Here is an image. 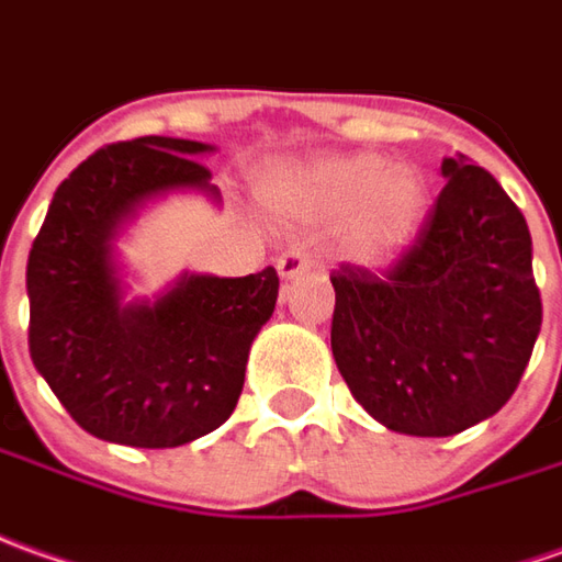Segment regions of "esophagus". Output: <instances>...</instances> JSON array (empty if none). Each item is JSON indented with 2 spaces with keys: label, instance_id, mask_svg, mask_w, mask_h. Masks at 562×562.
<instances>
[{
  "label": "esophagus",
  "instance_id": "34e87169",
  "mask_svg": "<svg viewBox=\"0 0 562 562\" xmlns=\"http://www.w3.org/2000/svg\"><path fill=\"white\" fill-rule=\"evenodd\" d=\"M313 267L311 261V251L304 249V246H292V249H285L277 258V270H280L285 280H292V277H301V273H307Z\"/></svg>",
  "mask_w": 562,
  "mask_h": 562
}]
</instances>
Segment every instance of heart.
<instances>
[{"label":"heart","instance_id":"heart-1","mask_svg":"<svg viewBox=\"0 0 562 562\" xmlns=\"http://www.w3.org/2000/svg\"><path fill=\"white\" fill-rule=\"evenodd\" d=\"M273 202L313 224L347 217V249L362 261H381L406 246L425 215V178L409 166L362 153L292 171L273 187Z\"/></svg>","mask_w":562,"mask_h":562}]
</instances>
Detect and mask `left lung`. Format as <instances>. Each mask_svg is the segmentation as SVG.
<instances>
[{
  "instance_id": "left-lung-1",
  "label": "left lung",
  "mask_w": 562,
  "mask_h": 562,
  "mask_svg": "<svg viewBox=\"0 0 562 562\" xmlns=\"http://www.w3.org/2000/svg\"><path fill=\"white\" fill-rule=\"evenodd\" d=\"M384 270H331V353L362 409L412 437H452L505 406L541 329L526 217L468 156Z\"/></svg>"
}]
</instances>
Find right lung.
Returning <instances> with one entry per match:
<instances>
[{
	"label": "right lung",
	"mask_w": 562,
	"mask_h": 562,
	"mask_svg": "<svg viewBox=\"0 0 562 562\" xmlns=\"http://www.w3.org/2000/svg\"><path fill=\"white\" fill-rule=\"evenodd\" d=\"M181 137H135L94 150L64 178L26 258L30 357L91 437L171 449L221 427L246 381L258 329L280 295L273 267L239 280L184 277L156 304L125 307L110 239L137 202L209 187ZM212 190V187H209Z\"/></svg>",
	"instance_id": "1"
}]
</instances>
